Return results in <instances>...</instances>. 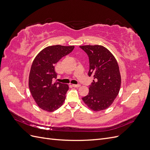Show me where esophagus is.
I'll use <instances>...</instances> for the list:
<instances>
[{"instance_id": "obj_1", "label": "esophagus", "mask_w": 150, "mask_h": 150, "mask_svg": "<svg viewBox=\"0 0 150 150\" xmlns=\"http://www.w3.org/2000/svg\"><path fill=\"white\" fill-rule=\"evenodd\" d=\"M80 84H72V86H73L74 88H79L80 87Z\"/></svg>"}]
</instances>
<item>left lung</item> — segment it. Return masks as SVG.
I'll return each instance as SVG.
<instances>
[{"label": "left lung", "mask_w": 150, "mask_h": 150, "mask_svg": "<svg viewBox=\"0 0 150 150\" xmlns=\"http://www.w3.org/2000/svg\"><path fill=\"white\" fill-rule=\"evenodd\" d=\"M89 57V76L94 78L89 93L82 98L91 110L99 111L110 107L118 94L121 88V74L115 56L100 45L79 46Z\"/></svg>", "instance_id": "8db88e82"}]
</instances>
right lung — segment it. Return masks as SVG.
Masks as SVG:
<instances>
[{
    "label": "right lung",
    "mask_w": 150,
    "mask_h": 150,
    "mask_svg": "<svg viewBox=\"0 0 150 150\" xmlns=\"http://www.w3.org/2000/svg\"><path fill=\"white\" fill-rule=\"evenodd\" d=\"M74 48V46H50L43 49L33 61L29 77V88L36 104L44 111L53 112L65 101L69 86L53 82L57 77L54 66Z\"/></svg>",
    "instance_id": "1"
}]
</instances>
